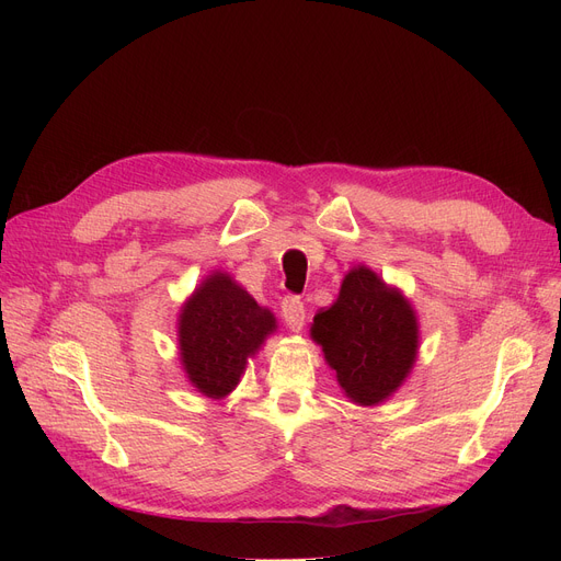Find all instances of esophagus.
<instances>
[{
  "label": "esophagus",
  "instance_id": "34e87169",
  "mask_svg": "<svg viewBox=\"0 0 561 561\" xmlns=\"http://www.w3.org/2000/svg\"><path fill=\"white\" fill-rule=\"evenodd\" d=\"M282 318L290 332H302L305 325V305L300 298H284L282 302Z\"/></svg>",
  "mask_w": 561,
  "mask_h": 561
}]
</instances>
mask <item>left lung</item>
Returning a JSON list of instances; mask_svg holds the SVG:
<instances>
[{
	"instance_id": "1",
	"label": "left lung",
	"mask_w": 561,
	"mask_h": 561,
	"mask_svg": "<svg viewBox=\"0 0 561 561\" xmlns=\"http://www.w3.org/2000/svg\"><path fill=\"white\" fill-rule=\"evenodd\" d=\"M309 332L343 396L359 407L387 402L419 359L414 305L364 263L345 273L339 298L313 316Z\"/></svg>"
}]
</instances>
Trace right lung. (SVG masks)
I'll return each instance as SVG.
<instances>
[{
  "instance_id": "add662e5",
  "label": "right lung",
  "mask_w": 561,
  "mask_h": 561,
  "mask_svg": "<svg viewBox=\"0 0 561 561\" xmlns=\"http://www.w3.org/2000/svg\"><path fill=\"white\" fill-rule=\"evenodd\" d=\"M275 332L277 318L268 307L229 273H209L176 313V347L188 385L204 398L225 400Z\"/></svg>"
}]
</instances>
